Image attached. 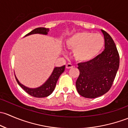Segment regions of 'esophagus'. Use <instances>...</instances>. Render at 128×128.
Masks as SVG:
<instances>
[{"label": "esophagus", "mask_w": 128, "mask_h": 128, "mask_svg": "<svg viewBox=\"0 0 128 128\" xmlns=\"http://www.w3.org/2000/svg\"><path fill=\"white\" fill-rule=\"evenodd\" d=\"M73 67V65L72 64H66V68H67V69H70V68H72Z\"/></svg>", "instance_id": "esophagus-1"}]
</instances>
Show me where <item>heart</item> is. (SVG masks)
Wrapping results in <instances>:
<instances>
[{
    "instance_id": "b5f03b06",
    "label": "heart",
    "mask_w": 128,
    "mask_h": 128,
    "mask_svg": "<svg viewBox=\"0 0 128 128\" xmlns=\"http://www.w3.org/2000/svg\"><path fill=\"white\" fill-rule=\"evenodd\" d=\"M65 44L68 48L73 50V56L77 61L87 62L93 60L102 50L104 38L99 33L81 31L70 36Z\"/></svg>"
}]
</instances>
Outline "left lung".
Wrapping results in <instances>:
<instances>
[{"label": "left lung", "instance_id": "8db88e82", "mask_svg": "<svg viewBox=\"0 0 128 128\" xmlns=\"http://www.w3.org/2000/svg\"><path fill=\"white\" fill-rule=\"evenodd\" d=\"M105 49L89 62L78 64L80 75L76 82L78 92L86 98H94L107 92L119 68L120 56L113 39L101 30Z\"/></svg>", "mask_w": 128, "mask_h": 128}]
</instances>
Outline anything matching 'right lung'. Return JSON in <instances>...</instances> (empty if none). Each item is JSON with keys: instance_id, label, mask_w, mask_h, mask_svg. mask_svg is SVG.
<instances>
[{"instance_id": "add662e5", "label": "right lung", "mask_w": 128, "mask_h": 128, "mask_svg": "<svg viewBox=\"0 0 128 128\" xmlns=\"http://www.w3.org/2000/svg\"><path fill=\"white\" fill-rule=\"evenodd\" d=\"M49 31V29L46 28H38L31 31V32L27 34L25 36H28L31 34H40L47 35L48 32ZM65 65L62 66L60 67H55L54 69L52 74L48 78V80L44 82L40 86L36 88H30L20 83L18 80L17 79L16 76H15L16 80L17 82L20 86L30 96L38 98H42L50 96L53 91L54 90L55 86H56V82L58 80L60 75L62 74L63 72L64 71Z\"/></svg>"}]
</instances>
